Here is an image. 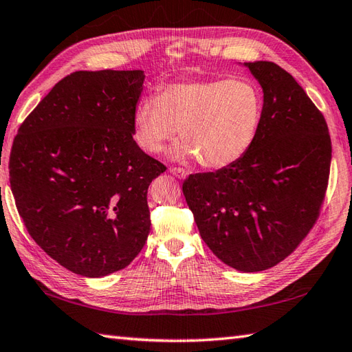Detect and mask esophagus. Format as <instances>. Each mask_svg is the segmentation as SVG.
<instances>
[{"label": "esophagus", "mask_w": 352, "mask_h": 352, "mask_svg": "<svg viewBox=\"0 0 352 352\" xmlns=\"http://www.w3.org/2000/svg\"><path fill=\"white\" fill-rule=\"evenodd\" d=\"M170 171H171V173H173L176 177H179V179H185L186 176H188V171L181 168V167H170Z\"/></svg>", "instance_id": "esophagus-1"}]
</instances>
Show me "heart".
I'll use <instances>...</instances> for the list:
<instances>
[{"label": "heart", "mask_w": 352, "mask_h": 352, "mask_svg": "<svg viewBox=\"0 0 352 352\" xmlns=\"http://www.w3.org/2000/svg\"><path fill=\"white\" fill-rule=\"evenodd\" d=\"M262 107L259 89L244 78L171 82L156 99L137 105L134 138L144 152L160 153L179 129L184 142L176 147V156H197L203 167L223 168L252 147Z\"/></svg>", "instance_id": "b5f03b06"}]
</instances>
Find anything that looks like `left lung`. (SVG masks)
<instances>
[{"instance_id": "1", "label": "left lung", "mask_w": 352, "mask_h": 352, "mask_svg": "<svg viewBox=\"0 0 352 352\" xmlns=\"http://www.w3.org/2000/svg\"><path fill=\"white\" fill-rule=\"evenodd\" d=\"M263 90L254 142L236 162L190 175L182 185L201 239L244 272L274 267L314 228L330 176L331 140L322 113L272 61L245 63Z\"/></svg>"}]
</instances>
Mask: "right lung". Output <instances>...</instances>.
I'll use <instances>...</instances> for the list:
<instances>
[{
  "label": "right lung",
  "mask_w": 352,
  "mask_h": 352,
  "mask_svg": "<svg viewBox=\"0 0 352 352\" xmlns=\"http://www.w3.org/2000/svg\"><path fill=\"white\" fill-rule=\"evenodd\" d=\"M143 70H78L18 129L10 188L30 236L61 267L104 277L135 259L151 232L147 188L166 166L140 149Z\"/></svg>",
  "instance_id": "obj_1"
}]
</instances>
